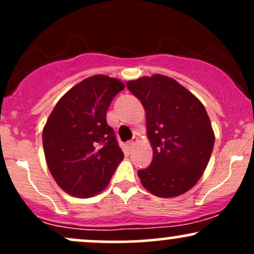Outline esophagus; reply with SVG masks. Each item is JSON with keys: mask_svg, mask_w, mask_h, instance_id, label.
I'll return each mask as SVG.
<instances>
[{"mask_svg": "<svg viewBox=\"0 0 254 254\" xmlns=\"http://www.w3.org/2000/svg\"><path fill=\"white\" fill-rule=\"evenodd\" d=\"M137 142H138V138H137V137H132V139L127 142V147H129V149L133 148V145H135Z\"/></svg>", "mask_w": 254, "mask_h": 254, "instance_id": "obj_1", "label": "esophagus"}]
</instances>
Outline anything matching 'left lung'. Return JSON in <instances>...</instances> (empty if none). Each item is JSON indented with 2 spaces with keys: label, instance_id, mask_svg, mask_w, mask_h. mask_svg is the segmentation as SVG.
I'll list each match as a JSON object with an SVG mask.
<instances>
[{
  "label": "left lung",
  "instance_id": "1",
  "mask_svg": "<svg viewBox=\"0 0 254 254\" xmlns=\"http://www.w3.org/2000/svg\"><path fill=\"white\" fill-rule=\"evenodd\" d=\"M145 110L153 148L149 167L137 172L154 196L172 198L196 185L210 160L215 135L205 107L174 78L155 74L127 81Z\"/></svg>",
  "mask_w": 254,
  "mask_h": 254
}]
</instances>
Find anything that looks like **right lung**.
Returning <instances> with one entry per match:
<instances>
[{"label": "right lung", "instance_id": "add662e5", "mask_svg": "<svg viewBox=\"0 0 254 254\" xmlns=\"http://www.w3.org/2000/svg\"><path fill=\"white\" fill-rule=\"evenodd\" d=\"M124 88L121 81L106 75L84 78L58 100L46 121V164L58 186L72 197L100 193L123 160L106 112Z\"/></svg>", "mask_w": 254, "mask_h": 254}]
</instances>
